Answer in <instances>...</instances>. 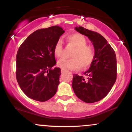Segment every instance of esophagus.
Wrapping results in <instances>:
<instances>
[{
	"instance_id": "esophagus-1",
	"label": "esophagus",
	"mask_w": 132,
	"mask_h": 132,
	"mask_svg": "<svg viewBox=\"0 0 132 132\" xmlns=\"http://www.w3.org/2000/svg\"><path fill=\"white\" fill-rule=\"evenodd\" d=\"M65 71H66V70H65V69H61V72H65Z\"/></svg>"
}]
</instances>
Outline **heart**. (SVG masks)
Here are the masks:
<instances>
[{
    "label": "heart",
    "instance_id": "b5f03b06",
    "mask_svg": "<svg viewBox=\"0 0 132 132\" xmlns=\"http://www.w3.org/2000/svg\"><path fill=\"white\" fill-rule=\"evenodd\" d=\"M69 45L75 47L71 54V59H61L58 61L57 65L63 69L78 71L87 69L91 66L95 57L94 47L87 45V41L84 36L76 33L66 37ZM54 56L57 58L62 56L63 53V43L61 39H58L53 47Z\"/></svg>",
    "mask_w": 132,
    "mask_h": 132
}]
</instances>
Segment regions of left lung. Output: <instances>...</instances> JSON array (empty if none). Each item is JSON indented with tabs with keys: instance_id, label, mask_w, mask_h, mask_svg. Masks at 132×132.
Segmentation results:
<instances>
[{
	"instance_id": "left-lung-1",
	"label": "left lung",
	"mask_w": 132,
	"mask_h": 132,
	"mask_svg": "<svg viewBox=\"0 0 132 132\" xmlns=\"http://www.w3.org/2000/svg\"><path fill=\"white\" fill-rule=\"evenodd\" d=\"M75 30L89 38L93 44L95 57L84 75L87 79L73 75L72 87L79 99L86 103L101 101L109 94L117 79L116 53L101 34L82 27Z\"/></svg>"
}]
</instances>
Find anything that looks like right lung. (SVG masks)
I'll list each match as a JSON object with an SVG mask.
<instances>
[{"instance_id":"1","label":"right lung","mask_w":132,"mask_h":132,"mask_svg":"<svg viewBox=\"0 0 132 132\" xmlns=\"http://www.w3.org/2000/svg\"><path fill=\"white\" fill-rule=\"evenodd\" d=\"M64 33L59 26L38 30L19 47L16 56V81L30 99L45 102L56 92L61 72L60 68H53L56 63L53 47Z\"/></svg>"}]
</instances>
